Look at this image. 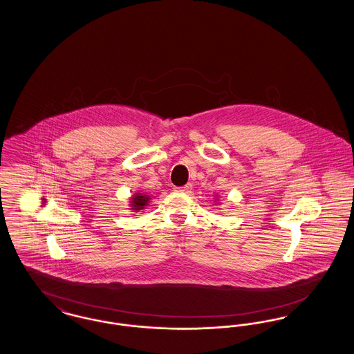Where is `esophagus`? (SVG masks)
Segmentation results:
<instances>
[{
  "instance_id": "esophagus-1",
  "label": "esophagus",
  "mask_w": 354,
  "mask_h": 354,
  "mask_svg": "<svg viewBox=\"0 0 354 354\" xmlns=\"http://www.w3.org/2000/svg\"><path fill=\"white\" fill-rule=\"evenodd\" d=\"M191 189H192V185H191V183H187V185H183V187H176V188H175V191L182 192V194H188V192H191Z\"/></svg>"
}]
</instances>
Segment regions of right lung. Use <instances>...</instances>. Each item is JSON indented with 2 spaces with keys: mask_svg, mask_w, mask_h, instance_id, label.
<instances>
[{
  "mask_svg": "<svg viewBox=\"0 0 354 354\" xmlns=\"http://www.w3.org/2000/svg\"><path fill=\"white\" fill-rule=\"evenodd\" d=\"M149 196L147 195H135L134 196V201H133V209H135V211H139V209H143V207L147 204V202H149Z\"/></svg>",
  "mask_w": 354,
  "mask_h": 354,
  "instance_id": "1",
  "label": "right lung"
}]
</instances>
